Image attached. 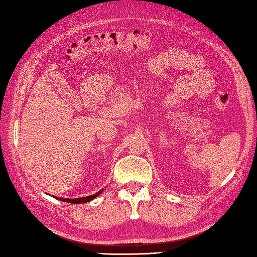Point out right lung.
Wrapping results in <instances>:
<instances>
[{"label": "right lung", "mask_w": 257, "mask_h": 257, "mask_svg": "<svg viewBox=\"0 0 257 257\" xmlns=\"http://www.w3.org/2000/svg\"><path fill=\"white\" fill-rule=\"evenodd\" d=\"M103 191V189H101L100 191H98L97 193L92 194V195H88V196H85V198H77V199H65V198H56V196H54V198H56L57 200H61L63 202H68V203H74V204H80V203H87V202H89L91 200H94L95 198H97L98 195H99Z\"/></svg>", "instance_id": "add662e5"}]
</instances>
